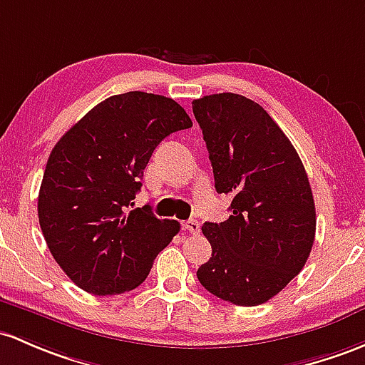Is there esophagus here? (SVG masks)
I'll return each instance as SVG.
<instances>
[{
	"mask_svg": "<svg viewBox=\"0 0 365 365\" xmlns=\"http://www.w3.org/2000/svg\"><path fill=\"white\" fill-rule=\"evenodd\" d=\"M182 228L186 231H190L191 235H198L200 231V222L197 219H187L186 222H182Z\"/></svg>",
	"mask_w": 365,
	"mask_h": 365,
	"instance_id": "esophagus-1",
	"label": "esophagus"
}]
</instances>
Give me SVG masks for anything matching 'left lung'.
<instances>
[{
	"label": "left lung",
	"mask_w": 365,
	"mask_h": 365,
	"mask_svg": "<svg viewBox=\"0 0 365 365\" xmlns=\"http://www.w3.org/2000/svg\"><path fill=\"white\" fill-rule=\"evenodd\" d=\"M212 163L215 191L231 197L225 222H205L212 257L200 284L238 307L277 296L303 269L315 240V202L307 170L272 116L238 93L193 101Z\"/></svg>",
	"instance_id": "left-lung-1"
}]
</instances>
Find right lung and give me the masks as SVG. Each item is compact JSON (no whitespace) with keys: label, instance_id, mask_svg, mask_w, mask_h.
<instances>
[{"label":"right lung","instance_id":"obj_1","mask_svg":"<svg viewBox=\"0 0 365 365\" xmlns=\"http://www.w3.org/2000/svg\"><path fill=\"white\" fill-rule=\"evenodd\" d=\"M193 127L175 101L146 92L113 96L92 108L53 146L38 217L53 259L96 296L139 287L179 233L150 205L128 210L144 168L167 135Z\"/></svg>","mask_w":365,"mask_h":365}]
</instances>
